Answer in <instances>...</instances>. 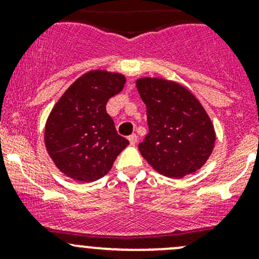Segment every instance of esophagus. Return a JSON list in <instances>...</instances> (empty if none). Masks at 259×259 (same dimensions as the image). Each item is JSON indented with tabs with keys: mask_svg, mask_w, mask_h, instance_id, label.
I'll return each instance as SVG.
<instances>
[{
	"mask_svg": "<svg viewBox=\"0 0 259 259\" xmlns=\"http://www.w3.org/2000/svg\"><path fill=\"white\" fill-rule=\"evenodd\" d=\"M127 140H129L130 144L135 145V144H137V142H138V135L137 134H132L129 138H127Z\"/></svg>",
	"mask_w": 259,
	"mask_h": 259,
	"instance_id": "obj_1",
	"label": "esophagus"
}]
</instances>
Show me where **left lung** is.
Returning a JSON list of instances; mask_svg holds the SVG:
<instances>
[{
    "mask_svg": "<svg viewBox=\"0 0 259 259\" xmlns=\"http://www.w3.org/2000/svg\"><path fill=\"white\" fill-rule=\"evenodd\" d=\"M149 133L139 144L158 173L180 179L202 168L213 150L215 134L209 116L189 90L164 79H139Z\"/></svg>",
    "mask_w": 259,
    "mask_h": 259,
    "instance_id": "left-lung-1",
    "label": "left lung"
}]
</instances>
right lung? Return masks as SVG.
I'll use <instances>...</instances> for the list:
<instances>
[{
  "instance_id": "1",
  "label": "right lung",
  "mask_w": 259,
  "mask_h": 259,
  "mask_svg": "<svg viewBox=\"0 0 259 259\" xmlns=\"http://www.w3.org/2000/svg\"><path fill=\"white\" fill-rule=\"evenodd\" d=\"M120 74L89 71L60 98L45 127V144L55 165L77 182H94L109 173L129 142L120 137L106 103L125 83Z\"/></svg>"
}]
</instances>
